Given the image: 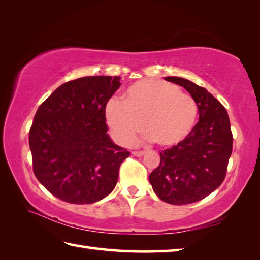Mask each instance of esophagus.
<instances>
[{"label":"esophagus","mask_w":260,"mask_h":260,"mask_svg":"<svg viewBox=\"0 0 260 260\" xmlns=\"http://www.w3.org/2000/svg\"><path fill=\"white\" fill-rule=\"evenodd\" d=\"M144 153V151H132V154L135 155V157H142Z\"/></svg>","instance_id":"esophagus-1"}]
</instances>
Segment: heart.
I'll list each match as a JSON object with an SVG mask.
<instances>
[{
    "mask_svg": "<svg viewBox=\"0 0 260 260\" xmlns=\"http://www.w3.org/2000/svg\"><path fill=\"white\" fill-rule=\"evenodd\" d=\"M106 121L120 143H129L143 129L161 146L175 145L196 126L198 105L175 85L142 79L127 87L122 100L112 98L105 109Z\"/></svg>",
    "mask_w": 260,
    "mask_h": 260,
    "instance_id": "b5f03b06",
    "label": "heart"
}]
</instances>
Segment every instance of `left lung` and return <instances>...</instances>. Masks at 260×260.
<instances>
[{
  "label": "left lung",
  "instance_id": "1",
  "mask_svg": "<svg viewBox=\"0 0 260 260\" xmlns=\"http://www.w3.org/2000/svg\"><path fill=\"white\" fill-rule=\"evenodd\" d=\"M194 99L199 121L182 142L160 152V165L150 174L155 194L171 205L200 201L223 183L232 154L233 136L228 111L207 91L185 78L165 77Z\"/></svg>",
  "mask_w": 260,
  "mask_h": 260
}]
</instances>
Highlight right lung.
Listing matches in <instances>:
<instances>
[{"instance_id":"obj_1","label":"right lung","mask_w":260,"mask_h":260,"mask_svg":"<svg viewBox=\"0 0 260 260\" xmlns=\"http://www.w3.org/2000/svg\"><path fill=\"white\" fill-rule=\"evenodd\" d=\"M120 77L87 76L61 85L36 111L29 148L36 178L51 194L76 205L114 190L129 152L115 144L106 124L107 102Z\"/></svg>"}]
</instances>
